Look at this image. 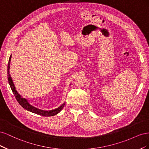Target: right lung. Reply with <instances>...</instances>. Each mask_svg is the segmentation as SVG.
Returning a JSON list of instances; mask_svg holds the SVG:
<instances>
[{"instance_id": "add662e5", "label": "right lung", "mask_w": 149, "mask_h": 149, "mask_svg": "<svg viewBox=\"0 0 149 149\" xmlns=\"http://www.w3.org/2000/svg\"><path fill=\"white\" fill-rule=\"evenodd\" d=\"M11 58H12V55L10 56L9 58V60H8V66H7V74H8V83L10 84V86L11 88L12 91L14 94V96L16 98L17 101H18L20 104V105L22 107H24L25 109L29 111H30L31 112H33V113L35 114H37L38 115L40 116H55L56 114H57L58 113H59V112L63 109V108L65 106V102H64L63 104L61 106H60L59 107L56 108L55 109H53V110H51V111H43V110H41V109H39L37 107H35L33 106L30 105V104L29 103L28 101L26 100L25 98L22 97V96L20 95V94L18 93V92L16 91V89L15 87L14 86V84L13 83V81L12 79L10 76V73H9V69H10V60H11Z\"/></svg>"}]
</instances>
